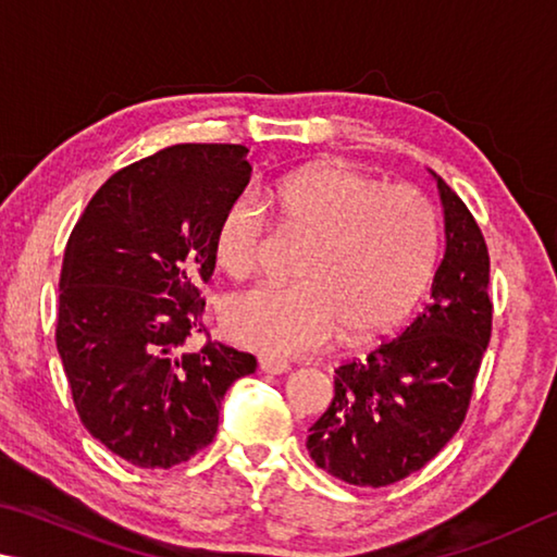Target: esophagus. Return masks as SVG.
<instances>
[{"label": "esophagus", "instance_id": "esophagus-1", "mask_svg": "<svg viewBox=\"0 0 557 557\" xmlns=\"http://www.w3.org/2000/svg\"><path fill=\"white\" fill-rule=\"evenodd\" d=\"M259 367L261 372H267L271 376H278V374H286L290 364L286 362V359H276V357H261L259 359Z\"/></svg>", "mask_w": 557, "mask_h": 557}]
</instances>
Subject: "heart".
I'll return each mask as SVG.
<instances>
[{"label": "heart", "instance_id": "b5f03b06", "mask_svg": "<svg viewBox=\"0 0 557 557\" xmlns=\"http://www.w3.org/2000/svg\"><path fill=\"white\" fill-rule=\"evenodd\" d=\"M281 224L310 237L300 284H261L224 300L227 335L269 357H296L343 330L349 343L392 333L421 304L441 253L433 202L411 185H384L345 163H313L273 190ZM269 242L267 205L242 193L222 210L212 251L234 278L259 269Z\"/></svg>", "mask_w": 557, "mask_h": 557}]
</instances>
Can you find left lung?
<instances>
[{
    "label": "left lung",
    "mask_w": 557,
    "mask_h": 557,
    "mask_svg": "<svg viewBox=\"0 0 557 557\" xmlns=\"http://www.w3.org/2000/svg\"><path fill=\"white\" fill-rule=\"evenodd\" d=\"M435 181L445 257L431 300L396 337L335 369L333 401L310 425L306 447L313 462L355 486L401 482L450 443L492 337L484 234L460 195Z\"/></svg>",
    "instance_id": "8db88e82"
}]
</instances>
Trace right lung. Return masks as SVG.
I'll use <instances>...</instances> for the list:
<instances>
[{"label":"right lung","instance_id":"1","mask_svg":"<svg viewBox=\"0 0 557 557\" xmlns=\"http://www.w3.org/2000/svg\"><path fill=\"white\" fill-rule=\"evenodd\" d=\"M242 144H175L116 171L67 239L55 347L83 425L141 470L188 462L257 357L222 343L188 352L214 271L212 234L247 188Z\"/></svg>","mask_w":557,"mask_h":557}]
</instances>
